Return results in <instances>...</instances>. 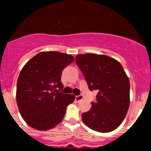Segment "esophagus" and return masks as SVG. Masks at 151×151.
I'll return each mask as SVG.
<instances>
[{
	"instance_id": "34e87169",
	"label": "esophagus",
	"mask_w": 151,
	"mask_h": 151,
	"mask_svg": "<svg viewBox=\"0 0 151 151\" xmlns=\"http://www.w3.org/2000/svg\"><path fill=\"white\" fill-rule=\"evenodd\" d=\"M82 99H83V96H82V95L80 94V95H78V96H75L76 101L79 102V101H81Z\"/></svg>"
}]
</instances>
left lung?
<instances>
[{"mask_svg": "<svg viewBox=\"0 0 151 151\" xmlns=\"http://www.w3.org/2000/svg\"><path fill=\"white\" fill-rule=\"evenodd\" d=\"M75 61L90 91H98L96 101L81 115L83 122L101 133L117 129L130 104V82L122 65L106 55L91 53L77 55Z\"/></svg>", "mask_w": 151, "mask_h": 151, "instance_id": "1", "label": "left lung"}]
</instances>
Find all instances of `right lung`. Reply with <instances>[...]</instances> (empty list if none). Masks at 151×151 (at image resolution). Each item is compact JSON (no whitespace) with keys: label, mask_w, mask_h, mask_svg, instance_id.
Listing matches in <instances>:
<instances>
[{"label":"right lung","mask_w":151,"mask_h":151,"mask_svg":"<svg viewBox=\"0 0 151 151\" xmlns=\"http://www.w3.org/2000/svg\"><path fill=\"white\" fill-rule=\"evenodd\" d=\"M74 61L70 55L42 52L29 60L17 81L16 101L22 119L29 126L46 131L58 125L75 96L60 91L62 72Z\"/></svg>","instance_id":"1"}]
</instances>
